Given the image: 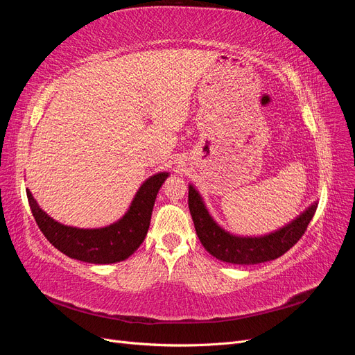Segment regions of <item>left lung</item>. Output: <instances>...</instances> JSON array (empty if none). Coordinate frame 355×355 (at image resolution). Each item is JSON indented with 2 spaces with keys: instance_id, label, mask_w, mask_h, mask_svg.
Segmentation results:
<instances>
[{
  "instance_id": "obj_1",
  "label": "left lung",
  "mask_w": 355,
  "mask_h": 355,
  "mask_svg": "<svg viewBox=\"0 0 355 355\" xmlns=\"http://www.w3.org/2000/svg\"><path fill=\"white\" fill-rule=\"evenodd\" d=\"M188 206L198 239L211 256L234 265H256L274 261L284 254L302 237L317 210V201L311 204L292 222L263 235H237L222 228L213 219L197 188L188 185Z\"/></svg>"
}]
</instances>
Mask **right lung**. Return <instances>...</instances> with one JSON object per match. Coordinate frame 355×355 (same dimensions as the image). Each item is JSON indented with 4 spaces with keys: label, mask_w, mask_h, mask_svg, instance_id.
I'll list each match as a JSON object with an SVG mask.
<instances>
[{
    "label": "right lung",
    "mask_w": 355,
    "mask_h": 355,
    "mask_svg": "<svg viewBox=\"0 0 355 355\" xmlns=\"http://www.w3.org/2000/svg\"><path fill=\"white\" fill-rule=\"evenodd\" d=\"M168 176L167 171L149 176L123 216L102 228H77L60 223L40 207L31 191H26V196L41 232L58 250L71 259L106 265L125 261L144 243L157 194Z\"/></svg>",
    "instance_id": "right-lung-1"
}]
</instances>
